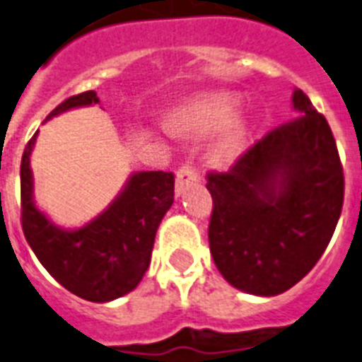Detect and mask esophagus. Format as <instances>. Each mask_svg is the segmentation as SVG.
<instances>
[{
    "mask_svg": "<svg viewBox=\"0 0 362 362\" xmlns=\"http://www.w3.org/2000/svg\"><path fill=\"white\" fill-rule=\"evenodd\" d=\"M199 179V175H197L196 170L192 168L190 165H185L181 166V168L177 170V174H175V194H181L185 190V187L190 183H194V181H197Z\"/></svg>",
    "mask_w": 362,
    "mask_h": 362,
    "instance_id": "1",
    "label": "esophagus"
}]
</instances>
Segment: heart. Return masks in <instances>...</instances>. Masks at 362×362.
I'll return each instance as SVG.
<instances>
[{"instance_id": "heart-1", "label": "heart", "mask_w": 362, "mask_h": 362, "mask_svg": "<svg viewBox=\"0 0 362 362\" xmlns=\"http://www.w3.org/2000/svg\"><path fill=\"white\" fill-rule=\"evenodd\" d=\"M236 115V100L233 97L221 95V97H211L205 100L196 102L192 107H188L179 119L181 124H194L206 129H223L234 120ZM243 132L240 128L234 129L233 134L219 143L216 148V159L221 163L234 160L242 150Z\"/></svg>"}]
</instances>
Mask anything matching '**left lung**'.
Instances as JSON below:
<instances>
[{"mask_svg": "<svg viewBox=\"0 0 362 362\" xmlns=\"http://www.w3.org/2000/svg\"><path fill=\"white\" fill-rule=\"evenodd\" d=\"M295 117L247 150L225 174H209L214 202L209 243L236 289L276 296L326 251L344 199V175L328 120L300 89Z\"/></svg>", "mask_w": 362, "mask_h": 362, "instance_id": "obj_1", "label": "left lung"}]
</instances>
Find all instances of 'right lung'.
Here are the masks:
<instances>
[{"instance_id": "add662e5", "label": "right lung", "mask_w": 362, "mask_h": 362, "mask_svg": "<svg viewBox=\"0 0 362 362\" xmlns=\"http://www.w3.org/2000/svg\"><path fill=\"white\" fill-rule=\"evenodd\" d=\"M95 91L64 100L45 120L97 104ZM38 132L21 157V225L27 243L60 286L89 302H111L143 280L160 219L174 203L170 172H132L110 205L82 227H60L36 205L30 168Z\"/></svg>"}]
</instances>
